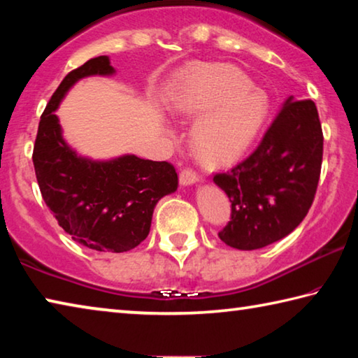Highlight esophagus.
I'll return each instance as SVG.
<instances>
[{"label": "esophagus", "mask_w": 358, "mask_h": 358, "mask_svg": "<svg viewBox=\"0 0 358 358\" xmlns=\"http://www.w3.org/2000/svg\"><path fill=\"white\" fill-rule=\"evenodd\" d=\"M199 181V177L192 171H183L180 173V185L181 186H192Z\"/></svg>", "instance_id": "34e87169"}]
</instances>
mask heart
<instances>
[{
	"label": "heart",
	"instance_id": "b5f03b06",
	"mask_svg": "<svg viewBox=\"0 0 358 358\" xmlns=\"http://www.w3.org/2000/svg\"><path fill=\"white\" fill-rule=\"evenodd\" d=\"M173 106L191 117L201 115L191 132L194 148L221 162L254 142L268 113V96L235 66L197 64L181 76Z\"/></svg>",
	"mask_w": 358,
	"mask_h": 358
}]
</instances>
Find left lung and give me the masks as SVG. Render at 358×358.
I'll return each instance as SVG.
<instances>
[{
  "label": "left lung",
  "instance_id": "8db88e82",
  "mask_svg": "<svg viewBox=\"0 0 358 358\" xmlns=\"http://www.w3.org/2000/svg\"><path fill=\"white\" fill-rule=\"evenodd\" d=\"M324 136L311 99H286L262 142L241 164L215 175L232 202L220 232L230 248L252 251L289 235L310 210L322 164Z\"/></svg>",
  "mask_w": 358,
  "mask_h": 358
}]
</instances>
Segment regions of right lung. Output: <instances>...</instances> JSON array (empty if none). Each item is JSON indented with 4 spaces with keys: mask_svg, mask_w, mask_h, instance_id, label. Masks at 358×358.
Instances as JSON below:
<instances>
[{
    "mask_svg": "<svg viewBox=\"0 0 358 358\" xmlns=\"http://www.w3.org/2000/svg\"><path fill=\"white\" fill-rule=\"evenodd\" d=\"M115 72L110 58L102 55L63 78L41 117L33 164L42 199L72 240L94 251L124 252L148 237L156 203L177 191L178 175L166 161L136 155H80L64 138L55 113L78 80Z\"/></svg>",
    "mask_w": 358,
    "mask_h": 358,
    "instance_id": "add662e5",
    "label": "right lung"
}]
</instances>
